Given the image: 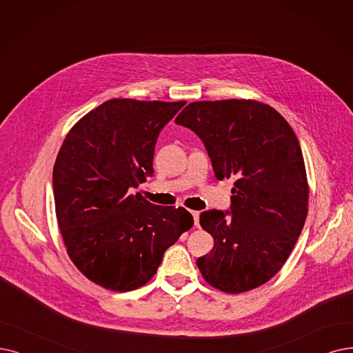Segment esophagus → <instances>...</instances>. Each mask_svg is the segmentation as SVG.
Segmentation results:
<instances>
[{
  "label": "esophagus",
  "instance_id": "esophagus-1",
  "mask_svg": "<svg viewBox=\"0 0 353 353\" xmlns=\"http://www.w3.org/2000/svg\"><path fill=\"white\" fill-rule=\"evenodd\" d=\"M191 214L194 217V224L196 225V228H199V224H200V211H191Z\"/></svg>",
  "mask_w": 353,
  "mask_h": 353
}]
</instances>
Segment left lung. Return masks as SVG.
I'll return each instance as SVG.
<instances>
[{"label":"left lung","mask_w":353,"mask_h":353,"mask_svg":"<svg viewBox=\"0 0 353 353\" xmlns=\"http://www.w3.org/2000/svg\"><path fill=\"white\" fill-rule=\"evenodd\" d=\"M175 123L199 136L217 179L236 176L230 211L200 224L214 248L196 259L207 283L239 294L268 283L288 259L308 211L303 152L291 125L255 100L196 101Z\"/></svg>","instance_id":"8db88e82"}]
</instances>
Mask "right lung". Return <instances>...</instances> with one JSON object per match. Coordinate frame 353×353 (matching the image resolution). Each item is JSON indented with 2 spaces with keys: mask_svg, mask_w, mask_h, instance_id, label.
Segmentation results:
<instances>
[{
  "mask_svg": "<svg viewBox=\"0 0 353 353\" xmlns=\"http://www.w3.org/2000/svg\"><path fill=\"white\" fill-rule=\"evenodd\" d=\"M184 105L112 98L63 140L53 166L56 219L70 261L97 285L119 292L145 285L165 250L192 228L185 208L132 194L153 174L158 136Z\"/></svg>",
  "mask_w": 353,
  "mask_h": 353,
  "instance_id": "right-lung-1",
  "label": "right lung"
}]
</instances>
